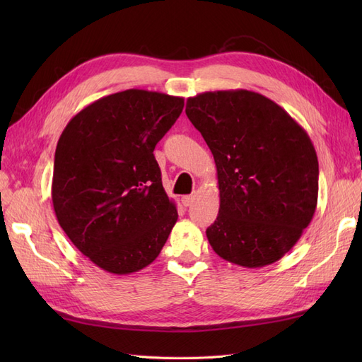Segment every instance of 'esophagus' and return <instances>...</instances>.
<instances>
[{
  "instance_id": "1",
  "label": "esophagus",
  "mask_w": 362,
  "mask_h": 362,
  "mask_svg": "<svg viewBox=\"0 0 362 362\" xmlns=\"http://www.w3.org/2000/svg\"><path fill=\"white\" fill-rule=\"evenodd\" d=\"M193 201H194V194H185V196H182V199H181L184 206H190L193 204Z\"/></svg>"
}]
</instances>
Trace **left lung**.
<instances>
[{
  "label": "left lung",
  "instance_id": "1",
  "mask_svg": "<svg viewBox=\"0 0 362 362\" xmlns=\"http://www.w3.org/2000/svg\"><path fill=\"white\" fill-rule=\"evenodd\" d=\"M185 115L213 152L221 208L206 238L242 267H264L313 221L319 161L306 131L269 98L245 89L204 92Z\"/></svg>",
  "mask_w": 362,
  "mask_h": 362
}]
</instances>
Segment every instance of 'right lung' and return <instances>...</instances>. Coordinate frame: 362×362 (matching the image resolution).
Here are the masks:
<instances>
[{
	"label": "right lung",
	"instance_id": "add662e5",
	"mask_svg": "<svg viewBox=\"0 0 362 362\" xmlns=\"http://www.w3.org/2000/svg\"><path fill=\"white\" fill-rule=\"evenodd\" d=\"M182 107L181 96L128 89L84 107L59 139L54 211L74 246L108 273L149 266L177 223L154 149Z\"/></svg>",
	"mask_w": 362,
	"mask_h": 362
}]
</instances>
